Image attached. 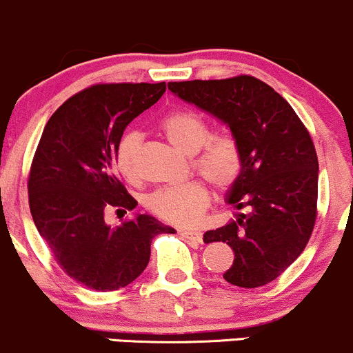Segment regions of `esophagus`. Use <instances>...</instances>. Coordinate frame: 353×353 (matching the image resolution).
<instances>
[{"mask_svg": "<svg viewBox=\"0 0 353 353\" xmlns=\"http://www.w3.org/2000/svg\"><path fill=\"white\" fill-rule=\"evenodd\" d=\"M179 234L183 236V238L189 239V241L203 243V233H201V231H194V230H181Z\"/></svg>", "mask_w": 353, "mask_h": 353, "instance_id": "obj_1", "label": "esophagus"}]
</instances>
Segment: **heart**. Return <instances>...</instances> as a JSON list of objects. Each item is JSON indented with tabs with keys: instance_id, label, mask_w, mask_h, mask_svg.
Instances as JSON below:
<instances>
[{
	"instance_id": "b5f03b06",
	"label": "heart",
	"mask_w": 353,
	"mask_h": 353,
	"mask_svg": "<svg viewBox=\"0 0 353 353\" xmlns=\"http://www.w3.org/2000/svg\"><path fill=\"white\" fill-rule=\"evenodd\" d=\"M165 139L177 150L192 156V169L218 191L234 185L243 170V152L233 135H211V127L191 110H174L159 123ZM141 139L135 132L120 137L115 147V164L127 181L137 179L135 152ZM209 204V189L203 181L169 185L147 196L145 206L157 218L177 226H191L201 219Z\"/></svg>"
}]
</instances>
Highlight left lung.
<instances>
[{
  "label": "left lung",
  "instance_id": "1",
  "mask_svg": "<svg viewBox=\"0 0 353 353\" xmlns=\"http://www.w3.org/2000/svg\"><path fill=\"white\" fill-rule=\"evenodd\" d=\"M168 87L226 123L241 147V176L226 201L248 212L204 233V243L223 241L234 251L223 278L241 288L276 280L305 250L316 219L319 159L307 127L283 97L254 77Z\"/></svg>",
  "mask_w": 353,
  "mask_h": 353
}]
</instances>
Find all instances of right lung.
I'll return each instance as SVG.
<instances>
[{"label": "right lung", "instance_id": "right-lung-1", "mask_svg": "<svg viewBox=\"0 0 353 353\" xmlns=\"http://www.w3.org/2000/svg\"><path fill=\"white\" fill-rule=\"evenodd\" d=\"M164 92L165 82L92 85L57 108L34 152L28 179L34 226L61 270L95 292L132 283L149 263L152 239L176 233L149 214L114 228L105 223V209L137 206L119 179L115 147Z\"/></svg>", "mask_w": 353, "mask_h": 353}]
</instances>
